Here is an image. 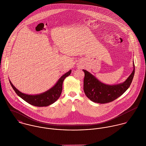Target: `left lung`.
<instances>
[{"instance_id": "obj_1", "label": "left lung", "mask_w": 146, "mask_h": 146, "mask_svg": "<svg viewBox=\"0 0 146 146\" xmlns=\"http://www.w3.org/2000/svg\"><path fill=\"white\" fill-rule=\"evenodd\" d=\"M133 62V70L130 76L123 83L115 85L103 83L89 72L83 70L85 74L84 91L86 96L92 101L98 104L111 102L120 97L132 82L135 73L134 61Z\"/></svg>"}]
</instances>
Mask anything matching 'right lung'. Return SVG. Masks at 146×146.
Returning a JSON list of instances; mask_svg holds the SVG:
<instances>
[{
    "label": "right lung",
    "mask_w": 146,
    "mask_h": 146,
    "mask_svg": "<svg viewBox=\"0 0 146 146\" xmlns=\"http://www.w3.org/2000/svg\"><path fill=\"white\" fill-rule=\"evenodd\" d=\"M71 73L70 70L58 79L56 84L49 90L40 94L31 95L25 94L19 91L9 80L12 87L16 94L29 104L37 107H46L54 103L60 97L62 90L63 82L64 79Z\"/></svg>",
    "instance_id": "1"
}]
</instances>
